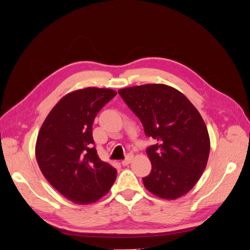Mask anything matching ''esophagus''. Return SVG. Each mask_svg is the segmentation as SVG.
Instances as JSON below:
<instances>
[{
	"instance_id": "obj_1",
	"label": "esophagus",
	"mask_w": 250,
	"mask_h": 250,
	"mask_svg": "<svg viewBox=\"0 0 250 250\" xmlns=\"http://www.w3.org/2000/svg\"><path fill=\"white\" fill-rule=\"evenodd\" d=\"M132 160H133V154H128V155L126 156L125 160H123L122 163H121V164H122L123 166H127V165H129V164L131 163Z\"/></svg>"
}]
</instances>
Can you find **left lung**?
Returning <instances> with one entry per match:
<instances>
[{"instance_id":"8db88e82","label":"left lung","mask_w":250,"mask_h":250,"mask_svg":"<svg viewBox=\"0 0 250 250\" xmlns=\"http://www.w3.org/2000/svg\"><path fill=\"white\" fill-rule=\"evenodd\" d=\"M120 96L157 143L146 152L152 165L143 183L164 199H177L196 185L206 169L209 137L199 111L176 88L144 84L119 90Z\"/></svg>"}]
</instances>
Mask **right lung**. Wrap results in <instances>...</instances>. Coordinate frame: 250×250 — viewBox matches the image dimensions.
<instances>
[{"label": "right lung", "mask_w": 250, "mask_h": 250, "mask_svg": "<svg viewBox=\"0 0 250 250\" xmlns=\"http://www.w3.org/2000/svg\"><path fill=\"white\" fill-rule=\"evenodd\" d=\"M116 95L115 90L98 87L65 95L37 135L35 156L43 176L77 204L98 201L116 180L117 170L97 154L92 130L97 113Z\"/></svg>", "instance_id": "1"}]
</instances>
